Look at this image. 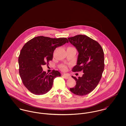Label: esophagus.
I'll return each instance as SVG.
<instances>
[{"instance_id": "obj_1", "label": "esophagus", "mask_w": 126, "mask_h": 126, "mask_svg": "<svg viewBox=\"0 0 126 126\" xmlns=\"http://www.w3.org/2000/svg\"><path fill=\"white\" fill-rule=\"evenodd\" d=\"M62 75L64 77V78H65V79H68L69 78V76H68L66 74H63Z\"/></svg>"}]
</instances>
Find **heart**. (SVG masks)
Instances as JSON below:
<instances>
[{
	"label": "heart",
	"instance_id": "heart-1",
	"mask_svg": "<svg viewBox=\"0 0 126 126\" xmlns=\"http://www.w3.org/2000/svg\"><path fill=\"white\" fill-rule=\"evenodd\" d=\"M68 48H73V47H68ZM60 68L61 69L63 70V71H65L67 69V66L65 65H63V64H62L60 66Z\"/></svg>",
	"mask_w": 126,
	"mask_h": 126
}]
</instances>
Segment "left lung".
Masks as SVG:
<instances>
[{
  "label": "left lung",
  "mask_w": 126,
  "mask_h": 126,
  "mask_svg": "<svg viewBox=\"0 0 126 126\" xmlns=\"http://www.w3.org/2000/svg\"><path fill=\"white\" fill-rule=\"evenodd\" d=\"M68 39L79 52L77 64L72 71L83 72L81 77L72 76L76 84L70 90L75 94L85 95L95 88L102 77L104 69L103 50L97 41L86 35L79 34Z\"/></svg>",
  "instance_id": "1"
}]
</instances>
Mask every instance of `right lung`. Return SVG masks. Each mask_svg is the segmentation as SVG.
Segmentation results:
<instances>
[{
    "label": "right lung",
    "mask_w": 126,
    "mask_h": 126,
    "mask_svg": "<svg viewBox=\"0 0 126 126\" xmlns=\"http://www.w3.org/2000/svg\"><path fill=\"white\" fill-rule=\"evenodd\" d=\"M68 41L66 38H51L37 36L27 42L18 57L19 73L26 88L36 95L44 94L50 90L54 79L61 73L53 70L49 74L43 71L42 66L49 64L54 50Z\"/></svg>",
    "instance_id": "right-lung-1"
}]
</instances>
